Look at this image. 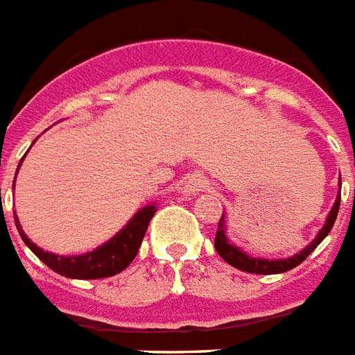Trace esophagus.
Masks as SVG:
<instances>
[{"label": "esophagus", "instance_id": "obj_1", "mask_svg": "<svg viewBox=\"0 0 355 355\" xmlns=\"http://www.w3.org/2000/svg\"><path fill=\"white\" fill-rule=\"evenodd\" d=\"M205 187L207 180L201 174H192L189 181H187V192H191V194H200Z\"/></svg>", "mask_w": 355, "mask_h": 355}]
</instances>
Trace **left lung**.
Segmentation results:
<instances>
[{"label":"left lung","mask_w":355,"mask_h":355,"mask_svg":"<svg viewBox=\"0 0 355 355\" xmlns=\"http://www.w3.org/2000/svg\"><path fill=\"white\" fill-rule=\"evenodd\" d=\"M341 185V183H339ZM339 192H341V187H339ZM339 205H341V194H337V200L331 207L330 214L326 218V223L322 227L319 234L315 236V240L304 249V251H300L299 254H293L291 258H286V260H263V258H251L249 254L242 253L240 249L231 245V243L227 242L225 238V225H223V216L218 223V231H216V238H214V248H216L218 254L225 260L227 263H231L232 268L240 269V271H248V273H254V275H275V273H284V271H290V269L297 268L299 263H302L306 258L310 257L319 243L328 236V232L331 231V227L336 223L337 212H339Z\"/></svg>","instance_id":"1"}]
</instances>
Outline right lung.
<instances>
[{"label":"right lung","mask_w":355,"mask_h":355,"mask_svg":"<svg viewBox=\"0 0 355 355\" xmlns=\"http://www.w3.org/2000/svg\"><path fill=\"white\" fill-rule=\"evenodd\" d=\"M155 214V205L143 207L135 216L126 223L123 231L117 236L101 248H97L92 253L80 254V257H60V254L47 253L44 249L36 248L29 238L25 236L24 229L19 227L18 218L14 216L16 229L19 236L25 242V245L33 251L42 262L51 268L55 273L67 277V279H80V280H93V279H106L113 275L121 273L128 268L135 254L139 253L141 242H143L144 232L148 229V223Z\"/></svg>","instance_id":"add662e5"}]
</instances>
